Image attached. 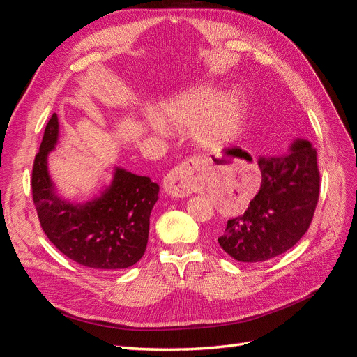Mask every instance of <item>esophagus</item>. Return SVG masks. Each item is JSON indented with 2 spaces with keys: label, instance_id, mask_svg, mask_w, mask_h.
Wrapping results in <instances>:
<instances>
[{
  "label": "esophagus",
  "instance_id": "1",
  "mask_svg": "<svg viewBox=\"0 0 357 357\" xmlns=\"http://www.w3.org/2000/svg\"><path fill=\"white\" fill-rule=\"evenodd\" d=\"M198 162L189 159L177 168L172 169L165 177L164 188L168 195L174 198H186L192 193V178Z\"/></svg>",
  "mask_w": 357,
  "mask_h": 357
}]
</instances>
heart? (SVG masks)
Masks as SVG:
<instances>
[{"label":"heart","mask_w":357,"mask_h":357,"mask_svg":"<svg viewBox=\"0 0 357 357\" xmlns=\"http://www.w3.org/2000/svg\"><path fill=\"white\" fill-rule=\"evenodd\" d=\"M156 113L159 119L146 121L153 132H164V123L177 129L192 128L193 138L201 147L214 149L238 137L247 107L240 91L220 93L213 86H202L160 102Z\"/></svg>","instance_id":"1"}]
</instances>
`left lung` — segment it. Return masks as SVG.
<instances>
[{"label": "left lung", "mask_w": 357, "mask_h": 357, "mask_svg": "<svg viewBox=\"0 0 357 357\" xmlns=\"http://www.w3.org/2000/svg\"><path fill=\"white\" fill-rule=\"evenodd\" d=\"M257 164L261 189L218 238L240 262H265L294 247L308 231L319 201L317 152L308 139H295L283 156H261Z\"/></svg>", "instance_id": "1"}]
</instances>
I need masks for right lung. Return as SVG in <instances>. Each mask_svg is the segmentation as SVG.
Listing matches in <instances>:
<instances>
[{
	"instance_id": "right-lung-1",
	"label": "right lung",
	"mask_w": 357,
	"mask_h": 357,
	"mask_svg": "<svg viewBox=\"0 0 357 357\" xmlns=\"http://www.w3.org/2000/svg\"><path fill=\"white\" fill-rule=\"evenodd\" d=\"M59 137L53 113L32 167V199L41 229L61 253L86 268L117 271L143 257L150 213L158 201L159 186L149 177L114 168L113 178L100 197L73 204L62 199L50 180L47 156Z\"/></svg>"
}]
</instances>
